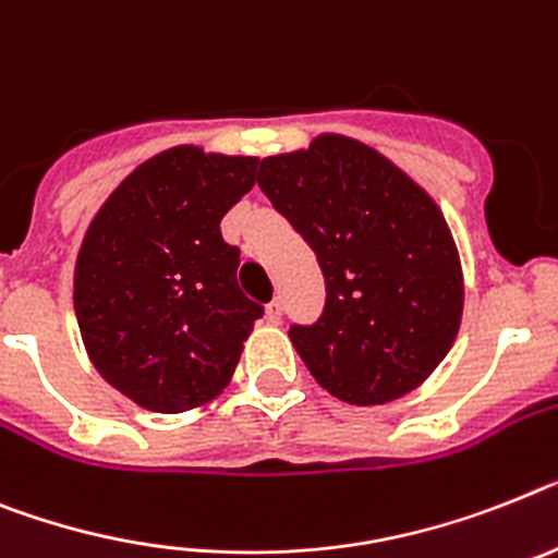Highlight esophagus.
<instances>
[{
    "label": "esophagus",
    "instance_id": "esophagus-1",
    "mask_svg": "<svg viewBox=\"0 0 558 558\" xmlns=\"http://www.w3.org/2000/svg\"><path fill=\"white\" fill-rule=\"evenodd\" d=\"M266 320L275 323V326H278V323L283 320V306H280V301L266 303Z\"/></svg>",
    "mask_w": 558,
    "mask_h": 558
}]
</instances>
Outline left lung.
<instances>
[{
  "mask_svg": "<svg viewBox=\"0 0 558 558\" xmlns=\"http://www.w3.org/2000/svg\"><path fill=\"white\" fill-rule=\"evenodd\" d=\"M257 186L315 250L326 306L289 340L337 400L383 405L442 363L462 317L460 255L439 207L345 135L260 161Z\"/></svg>",
  "mask_w": 558,
  "mask_h": 558,
  "instance_id": "obj_1",
  "label": "left lung"
}]
</instances>
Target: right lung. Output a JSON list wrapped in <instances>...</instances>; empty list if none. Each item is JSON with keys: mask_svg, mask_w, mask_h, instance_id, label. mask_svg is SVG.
I'll list each match as a JSON object with an SVG mask.
<instances>
[{"mask_svg": "<svg viewBox=\"0 0 558 558\" xmlns=\"http://www.w3.org/2000/svg\"><path fill=\"white\" fill-rule=\"evenodd\" d=\"M257 158L172 147L93 218L73 303L96 372L142 409L181 414L221 395L264 306L238 287L221 218L255 186Z\"/></svg>", "mask_w": 558, "mask_h": 558, "instance_id": "add662e5", "label": "right lung"}]
</instances>
